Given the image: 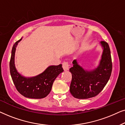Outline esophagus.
<instances>
[{"instance_id": "obj_1", "label": "esophagus", "mask_w": 125, "mask_h": 125, "mask_svg": "<svg viewBox=\"0 0 125 125\" xmlns=\"http://www.w3.org/2000/svg\"><path fill=\"white\" fill-rule=\"evenodd\" d=\"M62 68L64 71H67L69 70V64L68 62H64L62 63Z\"/></svg>"}]
</instances>
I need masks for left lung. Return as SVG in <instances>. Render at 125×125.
<instances>
[{"mask_svg": "<svg viewBox=\"0 0 125 125\" xmlns=\"http://www.w3.org/2000/svg\"><path fill=\"white\" fill-rule=\"evenodd\" d=\"M103 49L98 66L90 71L80 66L76 60L69 69L72 78L70 92L74 98L88 99L95 97L102 91L108 82L112 71L110 50L106 42H100Z\"/></svg>", "mask_w": 125, "mask_h": 125, "instance_id": "obj_1", "label": "left lung"}]
</instances>
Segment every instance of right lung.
Segmentation results:
<instances>
[{"mask_svg": "<svg viewBox=\"0 0 125 125\" xmlns=\"http://www.w3.org/2000/svg\"><path fill=\"white\" fill-rule=\"evenodd\" d=\"M21 39L15 42L12 49L10 62L12 79L16 89L23 96L29 98H43L50 93L54 80L64 71L62 64L49 66L43 72L36 76L26 77L22 76L17 71L15 65V51Z\"/></svg>", "mask_w": 125, "mask_h": 125, "instance_id": "add662e5", "label": "right lung"}]
</instances>
